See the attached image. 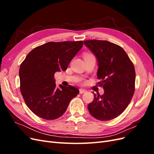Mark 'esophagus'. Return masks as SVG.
Listing matches in <instances>:
<instances>
[{"instance_id":"34e87169","label":"esophagus","mask_w":154,"mask_h":154,"mask_svg":"<svg viewBox=\"0 0 154 154\" xmlns=\"http://www.w3.org/2000/svg\"><path fill=\"white\" fill-rule=\"evenodd\" d=\"M87 91L85 89H83V88H80V94H83V93L86 92Z\"/></svg>"}]
</instances>
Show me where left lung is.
Returning a JSON list of instances; mask_svg holds the SVG:
<instances>
[{"label": "left lung", "instance_id": "obj_1", "mask_svg": "<svg viewBox=\"0 0 154 154\" xmlns=\"http://www.w3.org/2000/svg\"><path fill=\"white\" fill-rule=\"evenodd\" d=\"M97 60V83L104 94L94 92V100L88 105L89 113L94 118L109 121L117 118L126 109L135 91L136 72L133 63L119 45L106 40L83 42Z\"/></svg>", "mask_w": 154, "mask_h": 154}]
</instances>
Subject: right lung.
<instances>
[{
  "label": "right lung",
  "mask_w": 154,
  "mask_h": 154,
  "mask_svg": "<svg viewBox=\"0 0 154 154\" xmlns=\"http://www.w3.org/2000/svg\"><path fill=\"white\" fill-rule=\"evenodd\" d=\"M83 45V41L50 42L30 51L21 63V94L26 105L37 116L47 120L60 118L79 94L78 88L72 85L56 87L54 75L61 70L66 71Z\"/></svg>",
  "instance_id": "right-lung-1"
}]
</instances>
